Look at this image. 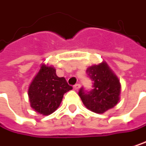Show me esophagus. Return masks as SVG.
Segmentation results:
<instances>
[{
    "mask_svg": "<svg viewBox=\"0 0 146 146\" xmlns=\"http://www.w3.org/2000/svg\"><path fill=\"white\" fill-rule=\"evenodd\" d=\"M80 87H81V85H80L79 83H77V84H75V85L73 86V88H74L75 90H78V89L80 88Z\"/></svg>",
    "mask_w": 146,
    "mask_h": 146,
    "instance_id": "34e87169",
    "label": "esophagus"
}]
</instances>
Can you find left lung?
I'll return each instance as SVG.
<instances>
[{
  "label": "left lung",
  "mask_w": 146,
  "mask_h": 146,
  "mask_svg": "<svg viewBox=\"0 0 146 146\" xmlns=\"http://www.w3.org/2000/svg\"><path fill=\"white\" fill-rule=\"evenodd\" d=\"M87 73L93 81V89L86 92L81 88L78 95L88 110L102 114L118 103L121 94L120 80L105 61L88 67Z\"/></svg>",
  "instance_id": "obj_1"
}]
</instances>
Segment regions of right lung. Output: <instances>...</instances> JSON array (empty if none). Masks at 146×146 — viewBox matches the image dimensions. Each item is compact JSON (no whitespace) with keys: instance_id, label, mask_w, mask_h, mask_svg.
<instances>
[{"instance_id":"add662e5","label":"right lung","mask_w":146,"mask_h":146,"mask_svg":"<svg viewBox=\"0 0 146 146\" xmlns=\"http://www.w3.org/2000/svg\"><path fill=\"white\" fill-rule=\"evenodd\" d=\"M72 89L64 78L57 76L53 66L42 64L29 86L30 107L39 114L48 116L60 106L65 92Z\"/></svg>"}]
</instances>
